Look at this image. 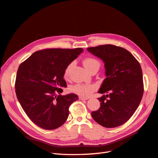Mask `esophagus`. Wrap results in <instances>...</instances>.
<instances>
[{
	"mask_svg": "<svg viewBox=\"0 0 158 158\" xmlns=\"http://www.w3.org/2000/svg\"><path fill=\"white\" fill-rule=\"evenodd\" d=\"M88 98H84L82 96H79V99L80 100H87Z\"/></svg>",
	"mask_w": 158,
	"mask_h": 158,
	"instance_id": "34e87169",
	"label": "esophagus"
}]
</instances>
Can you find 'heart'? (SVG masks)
Returning <instances> with one entry per match:
<instances>
[{"instance_id": "b5f03b06", "label": "heart", "mask_w": 158, "mask_h": 158, "mask_svg": "<svg viewBox=\"0 0 158 158\" xmlns=\"http://www.w3.org/2000/svg\"><path fill=\"white\" fill-rule=\"evenodd\" d=\"M83 64L85 68L89 71L95 67L99 68L100 66L99 61L93 57H88V58L84 59ZM72 66H73V63H70L66 67L64 72V76L65 78H67L69 76ZM71 89L73 92L80 95L81 96L88 97L95 89V85L88 84H77L73 85Z\"/></svg>"}]
</instances>
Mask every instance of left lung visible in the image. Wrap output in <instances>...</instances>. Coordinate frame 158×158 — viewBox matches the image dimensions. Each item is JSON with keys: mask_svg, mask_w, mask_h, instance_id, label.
I'll use <instances>...</instances> for the list:
<instances>
[{"mask_svg": "<svg viewBox=\"0 0 158 158\" xmlns=\"http://www.w3.org/2000/svg\"><path fill=\"white\" fill-rule=\"evenodd\" d=\"M91 53L105 64L106 78L98 93L101 106L92 112L99 125L114 128L125 123L138 107L144 93L142 71L140 63L127 49L113 45L88 47Z\"/></svg>", "mask_w": 158, "mask_h": 158, "instance_id": "obj_1", "label": "left lung"}]
</instances>
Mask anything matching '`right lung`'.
<instances>
[{"label":"right lung","instance_id":"add662e5","mask_svg":"<svg viewBox=\"0 0 158 158\" xmlns=\"http://www.w3.org/2000/svg\"><path fill=\"white\" fill-rule=\"evenodd\" d=\"M83 49H46L37 51L19 66L15 88L22 109L31 121L46 130L63 125L69 107L78 95H61L66 87L64 72Z\"/></svg>","mask_w":158,"mask_h":158}]
</instances>
